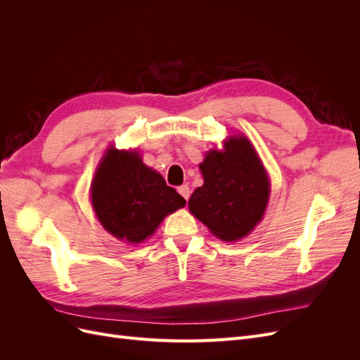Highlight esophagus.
<instances>
[{"label": "esophagus", "mask_w": 360, "mask_h": 360, "mask_svg": "<svg viewBox=\"0 0 360 360\" xmlns=\"http://www.w3.org/2000/svg\"><path fill=\"white\" fill-rule=\"evenodd\" d=\"M179 193L181 195V197L184 198V200H189V197H191V189H189V186L188 184H183V186H180L179 188Z\"/></svg>", "instance_id": "obj_1"}]
</instances>
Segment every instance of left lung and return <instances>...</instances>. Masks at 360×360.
Wrapping results in <instances>:
<instances>
[{
  "label": "left lung",
  "instance_id": "left-lung-1",
  "mask_svg": "<svg viewBox=\"0 0 360 360\" xmlns=\"http://www.w3.org/2000/svg\"><path fill=\"white\" fill-rule=\"evenodd\" d=\"M200 169L204 184L192 193L191 213L221 240H240L263 219L270 195L255 148L246 136H231L224 150L207 151Z\"/></svg>",
  "mask_w": 360,
  "mask_h": 360
}]
</instances>
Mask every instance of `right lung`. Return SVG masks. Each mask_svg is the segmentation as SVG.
<instances>
[{"mask_svg": "<svg viewBox=\"0 0 360 360\" xmlns=\"http://www.w3.org/2000/svg\"><path fill=\"white\" fill-rule=\"evenodd\" d=\"M91 204L105 230L127 243H141L156 231L165 216L186 204L147 167L136 150L110 147L91 181Z\"/></svg>", "mask_w": 360, "mask_h": 360, "instance_id": "add662e5", "label": "right lung"}]
</instances>
